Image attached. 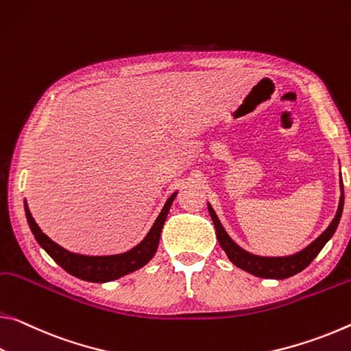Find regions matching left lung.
I'll return each mask as SVG.
<instances>
[{
    "label": "left lung",
    "instance_id": "8db88e82",
    "mask_svg": "<svg viewBox=\"0 0 351 351\" xmlns=\"http://www.w3.org/2000/svg\"><path fill=\"white\" fill-rule=\"evenodd\" d=\"M341 189H342V195H341V202H339V208H337V214L335 219H332L331 225L326 228L324 234H320V237H317L315 241L311 243L309 247H306L303 252H300L293 256H286V258H263V256H254L252 253L245 252L239 245H236L234 242L231 241V237L226 234V231L221 226L220 220L217 219V215L214 213V209L210 208V204H208L210 219L214 221L215 226V234L217 239H219L220 247L225 250V253L230 261L234 265H237L239 269L248 271V274L256 275L259 278H271V280H285V278L297 275L298 271H302L306 269L313 261L315 259V256L320 253V250L325 247V243L330 241L335 234L336 228L341 221L342 217V209H343V184H342V178H341Z\"/></svg>",
    "mask_w": 351,
    "mask_h": 351
}]
</instances>
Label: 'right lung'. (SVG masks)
<instances>
[{
  "instance_id": "obj_1",
  "label": "right lung",
  "mask_w": 351,
  "mask_h": 351,
  "mask_svg": "<svg viewBox=\"0 0 351 351\" xmlns=\"http://www.w3.org/2000/svg\"><path fill=\"white\" fill-rule=\"evenodd\" d=\"M175 197H176V192L167 199V203L164 204V208L160 210L158 219H156L152 230H149L147 237L143 239L137 247H134L126 253L112 254V256H84V254L66 252L65 248L59 247L58 243L53 242L47 234H43L40 228H38L34 221V219H32L26 202H25V213H26L27 223H29L32 234H34L38 245L45 250V252L51 256L56 263L62 267L65 271H69L70 275H73L84 281L106 282V281L117 280V278L141 269V267L145 265L148 261L153 258L159 245L160 231H162L167 214H169L170 206L173 203Z\"/></svg>"
}]
</instances>
